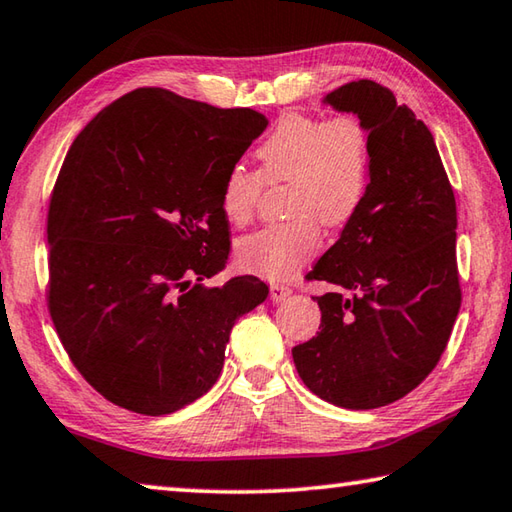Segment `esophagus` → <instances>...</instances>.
<instances>
[{
    "label": "esophagus",
    "mask_w": 512,
    "mask_h": 512,
    "mask_svg": "<svg viewBox=\"0 0 512 512\" xmlns=\"http://www.w3.org/2000/svg\"><path fill=\"white\" fill-rule=\"evenodd\" d=\"M292 294V290L288 288V285H281V283H270V299L274 303H281L285 301Z\"/></svg>",
    "instance_id": "obj_1"
}]
</instances>
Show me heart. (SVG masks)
Masks as SVG:
<instances>
[{
	"mask_svg": "<svg viewBox=\"0 0 512 512\" xmlns=\"http://www.w3.org/2000/svg\"><path fill=\"white\" fill-rule=\"evenodd\" d=\"M258 173L231 166L220 184V209L231 224L254 220L263 186L285 184L292 218L240 238L236 258L267 279H290L321 247L319 222L339 229L360 213L371 186V132L353 114L321 119L290 112L256 148Z\"/></svg>",
	"mask_w": 512,
	"mask_h": 512,
	"instance_id": "1",
	"label": "heart"
}]
</instances>
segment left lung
Here are the masks:
<instances>
[{
  "label": "left lung",
  "instance_id": "obj_1",
  "mask_svg": "<svg viewBox=\"0 0 512 512\" xmlns=\"http://www.w3.org/2000/svg\"><path fill=\"white\" fill-rule=\"evenodd\" d=\"M326 103L369 128L371 186L306 276L333 292L315 297L321 330L292 357L321 400L378 409L414 391L450 342L461 308L456 200L432 132L387 87L353 80Z\"/></svg>",
  "mask_w": 512,
  "mask_h": 512
}]
</instances>
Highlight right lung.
Returning <instances> with one entry per match:
<instances>
[{"label":"right lung","instance_id":"right-lung-1","mask_svg":"<svg viewBox=\"0 0 512 512\" xmlns=\"http://www.w3.org/2000/svg\"><path fill=\"white\" fill-rule=\"evenodd\" d=\"M267 128L139 87L71 143L47 213V306L71 364L112 405L164 416L220 378L236 319L267 297L256 276L220 288L231 251L224 173Z\"/></svg>","mask_w":512,"mask_h":512}]
</instances>
